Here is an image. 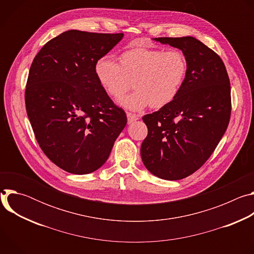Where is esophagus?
Returning <instances> with one entry per match:
<instances>
[{
  "mask_svg": "<svg viewBox=\"0 0 254 254\" xmlns=\"http://www.w3.org/2000/svg\"><path fill=\"white\" fill-rule=\"evenodd\" d=\"M127 123L128 124H131V123L137 121L138 118H139V116H137L135 114H132V113H127Z\"/></svg>",
  "mask_w": 254,
  "mask_h": 254,
  "instance_id": "34e87169",
  "label": "esophagus"
}]
</instances>
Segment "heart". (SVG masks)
<instances>
[{"label":"heart","mask_w":254,"mask_h":254,"mask_svg":"<svg viewBox=\"0 0 254 254\" xmlns=\"http://www.w3.org/2000/svg\"><path fill=\"white\" fill-rule=\"evenodd\" d=\"M94 71L100 85L112 97L126 93L133 80L136 89L120 99L123 106L140 110L151 104L153 108H161L182 89L188 61L178 49L135 47L122 53L121 63L112 56L100 57Z\"/></svg>","instance_id":"heart-1"}]
</instances>
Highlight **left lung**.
I'll use <instances>...</instances> for the list:
<instances>
[{
	"instance_id": "left-lung-1",
	"label": "left lung",
	"mask_w": 254,
	"mask_h": 254,
	"mask_svg": "<svg viewBox=\"0 0 254 254\" xmlns=\"http://www.w3.org/2000/svg\"><path fill=\"white\" fill-rule=\"evenodd\" d=\"M155 40L182 50L188 72L171 103L142 117L148 135L140 156L153 175L181 180L205 164L225 133L231 115L230 81L220 56L194 37Z\"/></svg>"
}]
</instances>
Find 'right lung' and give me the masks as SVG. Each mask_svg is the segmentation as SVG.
I'll list each match as a JSON object with an SVG mask.
<instances>
[{
    "mask_svg": "<svg viewBox=\"0 0 254 254\" xmlns=\"http://www.w3.org/2000/svg\"><path fill=\"white\" fill-rule=\"evenodd\" d=\"M123 37L69 30L48 41L31 64L25 89L29 121L43 153L68 173L99 169L127 125L125 111L94 71Z\"/></svg>",
    "mask_w": 254,
    "mask_h": 254,
    "instance_id": "add662e5",
    "label": "right lung"
}]
</instances>
